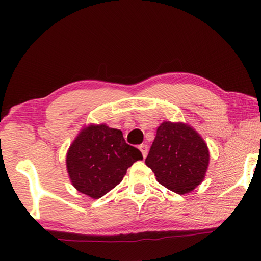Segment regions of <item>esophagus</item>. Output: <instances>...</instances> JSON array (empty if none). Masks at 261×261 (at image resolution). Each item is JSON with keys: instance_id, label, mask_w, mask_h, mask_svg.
Returning <instances> with one entry per match:
<instances>
[{"instance_id": "1", "label": "esophagus", "mask_w": 261, "mask_h": 261, "mask_svg": "<svg viewBox=\"0 0 261 261\" xmlns=\"http://www.w3.org/2000/svg\"><path fill=\"white\" fill-rule=\"evenodd\" d=\"M139 149H140V151L142 152L143 158H146L147 154H148V146L145 145V143H142V145L139 146Z\"/></svg>"}]
</instances>
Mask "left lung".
Masks as SVG:
<instances>
[{
    "label": "left lung",
    "mask_w": 261,
    "mask_h": 261,
    "mask_svg": "<svg viewBox=\"0 0 261 261\" xmlns=\"http://www.w3.org/2000/svg\"><path fill=\"white\" fill-rule=\"evenodd\" d=\"M206 143L191 126L164 122L157 129L146 165L163 186L177 194L193 191L208 166Z\"/></svg>",
    "instance_id": "obj_1"
}]
</instances>
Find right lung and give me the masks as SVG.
<instances>
[{
	"mask_svg": "<svg viewBox=\"0 0 261 261\" xmlns=\"http://www.w3.org/2000/svg\"><path fill=\"white\" fill-rule=\"evenodd\" d=\"M142 153L127 145L120 130L105 124L83 130L67 153V170L77 191L99 198L123 179L126 169Z\"/></svg>",
	"mask_w": 261,
	"mask_h": 261,
	"instance_id": "add662e5",
	"label": "right lung"
}]
</instances>
